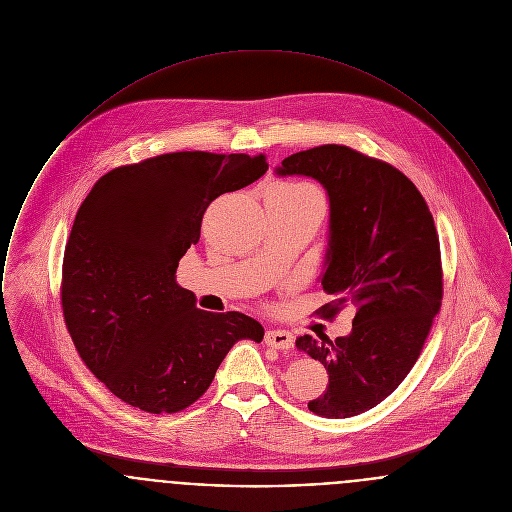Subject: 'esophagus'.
Returning <instances> with one entry per match:
<instances>
[{"label":"esophagus","mask_w":512,"mask_h":512,"mask_svg":"<svg viewBox=\"0 0 512 512\" xmlns=\"http://www.w3.org/2000/svg\"><path fill=\"white\" fill-rule=\"evenodd\" d=\"M266 343L273 347V349H279V351H287L291 345H293V334L287 332V330H270L266 332Z\"/></svg>","instance_id":"obj_1"}]
</instances>
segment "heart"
Returning a JSON list of instances; mask_svg holds the SVG:
<instances>
[{"label": "heart", "instance_id": "b5f03b06", "mask_svg": "<svg viewBox=\"0 0 512 512\" xmlns=\"http://www.w3.org/2000/svg\"><path fill=\"white\" fill-rule=\"evenodd\" d=\"M275 190H277V192H283V194H287V196H291V198H295V200L320 205V207L324 209V204H322V198H320L318 190L312 188V186H308V184H303V182L279 184V186H275Z\"/></svg>", "mask_w": 512, "mask_h": 512}]
</instances>
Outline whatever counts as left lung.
<instances>
[{"instance_id":"obj_1","label":"left lung","mask_w":512,"mask_h":512,"mask_svg":"<svg viewBox=\"0 0 512 512\" xmlns=\"http://www.w3.org/2000/svg\"><path fill=\"white\" fill-rule=\"evenodd\" d=\"M277 176H308L330 200L328 246L318 277L357 307L347 336L295 341L328 371L326 392L308 402L322 417H351L388 398L415 365L443 299L441 248L433 215L406 174L345 145L295 153Z\"/></svg>"}]
</instances>
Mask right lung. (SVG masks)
Segmentation results:
<instances>
[{
	"mask_svg": "<svg viewBox=\"0 0 512 512\" xmlns=\"http://www.w3.org/2000/svg\"><path fill=\"white\" fill-rule=\"evenodd\" d=\"M268 171L264 155L167 153L104 174L79 207L62 268L69 336L122 402L176 413L209 388L239 340H264L242 312H207L176 283L207 205Z\"/></svg>",
	"mask_w": 512,
	"mask_h": 512,
	"instance_id": "1",
	"label": "right lung"
}]
</instances>
